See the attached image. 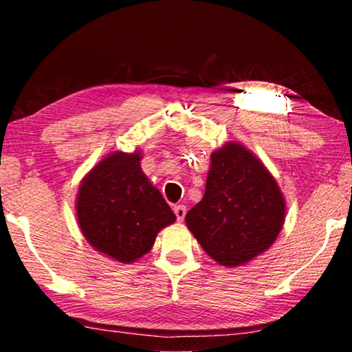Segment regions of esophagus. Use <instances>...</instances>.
Here are the masks:
<instances>
[{
	"instance_id": "34e87169",
	"label": "esophagus",
	"mask_w": 352,
	"mask_h": 352,
	"mask_svg": "<svg viewBox=\"0 0 352 352\" xmlns=\"http://www.w3.org/2000/svg\"><path fill=\"white\" fill-rule=\"evenodd\" d=\"M174 212H175L178 222H183L184 216H186V206H184V205H175L174 206Z\"/></svg>"
}]
</instances>
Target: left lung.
Wrapping results in <instances>:
<instances>
[{"label": "left lung", "mask_w": 352, "mask_h": 352, "mask_svg": "<svg viewBox=\"0 0 352 352\" xmlns=\"http://www.w3.org/2000/svg\"><path fill=\"white\" fill-rule=\"evenodd\" d=\"M284 217V195L269 169L239 142H226L211 153L204 199L184 220L214 261L237 267L272 247Z\"/></svg>", "instance_id": "left-lung-1"}]
</instances>
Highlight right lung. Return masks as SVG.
Masks as SVG:
<instances>
[{
    "label": "right lung",
    "mask_w": 352,
    "mask_h": 352,
    "mask_svg": "<svg viewBox=\"0 0 352 352\" xmlns=\"http://www.w3.org/2000/svg\"><path fill=\"white\" fill-rule=\"evenodd\" d=\"M141 151L113 152L88 172L76 199V214L88 243L130 264L151 252L157 234L175 214L141 169Z\"/></svg>",
    "instance_id": "obj_1"
}]
</instances>
